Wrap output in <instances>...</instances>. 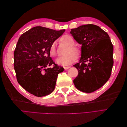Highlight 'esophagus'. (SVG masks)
<instances>
[{"mask_svg": "<svg viewBox=\"0 0 127 127\" xmlns=\"http://www.w3.org/2000/svg\"><path fill=\"white\" fill-rule=\"evenodd\" d=\"M70 68V66H64V69L65 70H67V69H68L69 68Z\"/></svg>", "mask_w": 127, "mask_h": 127, "instance_id": "34e87169", "label": "esophagus"}]
</instances>
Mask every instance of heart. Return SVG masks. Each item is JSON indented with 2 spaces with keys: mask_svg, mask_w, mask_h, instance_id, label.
Here are the masks:
<instances>
[{
  "mask_svg": "<svg viewBox=\"0 0 127 127\" xmlns=\"http://www.w3.org/2000/svg\"><path fill=\"white\" fill-rule=\"evenodd\" d=\"M61 41L68 46L65 51V55L59 57L56 60V63L61 66H66L75 62L77 59V57H79L80 55V50L75 45V41L71 35L66 34L61 39ZM50 55L55 57L57 55L56 42H53L50 46L49 50Z\"/></svg>",
  "mask_w": 127,
  "mask_h": 127,
  "instance_id": "1",
  "label": "heart"
}]
</instances>
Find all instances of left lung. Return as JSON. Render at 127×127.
Here are the masks:
<instances>
[{
  "label": "left lung",
  "instance_id": "obj_1",
  "mask_svg": "<svg viewBox=\"0 0 127 127\" xmlns=\"http://www.w3.org/2000/svg\"><path fill=\"white\" fill-rule=\"evenodd\" d=\"M70 33L82 44V57L74 65L78 75L74 80L75 87L85 93L101 88L110 77L113 59V47L107 33L93 24L71 29Z\"/></svg>",
  "mask_w": 127,
  "mask_h": 127
}]
</instances>
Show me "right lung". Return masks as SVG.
Masks as SVG:
<instances>
[{
  "label": "right lung",
  "instance_id": "1",
  "mask_svg": "<svg viewBox=\"0 0 127 127\" xmlns=\"http://www.w3.org/2000/svg\"><path fill=\"white\" fill-rule=\"evenodd\" d=\"M64 31L36 26L19 38L14 52L17 80L34 96L42 97L51 94L55 90L58 75L64 71V68L58 66L50 57L49 50Z\"/></svg>",
  "mask_w": 127,
  "mask_h": 127
}]
</instances>
